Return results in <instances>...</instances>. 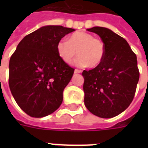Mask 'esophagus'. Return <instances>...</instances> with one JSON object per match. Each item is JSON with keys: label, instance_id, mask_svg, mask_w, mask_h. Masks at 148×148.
<instances>
[{"label": "esophagus", "instance_id": "34e87169", "mask_svg": "<svg viewBox=\"0 0 148 148\" xmlns=\"http://www.w3.org/2000/svg\"><path fill=\"white\" fill-rule=\"evenodd\" d=\"M74 73H75V74H79V73H81V71L78 69H75L74 70Z\"/></svg>", "mask_w": 148, "mask_h": 148}]
</instances>
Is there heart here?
<instances>
[{"instance_id": "heart-1", "label": "heart", "mask_w": 148, "mask_h": 148, "mask_svg": "<svg viewBox=\"0 0 148 148\" xmlns=\"http://www.w3.org/2000/svg\"><path fill=\"white\" fill-rule=\"evenodd\" d=\"M57 52L64 62L71 64L78 52L75 64L78 67H97L105 54L104 43L91 34L77 31L70 36L68 40L61 39L57 44Z\"/></svg>"}]
</instances>
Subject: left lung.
<instances>
[{
	"instance_id": "8db88e82",
	"label": "left lung",
	"mask_w": 148,
	"mask_h": 148,
	"mask_svg": "<svg viewBox=\"0 0 148 148\" xmlns=\"http://www.w3.org/2000/svg\"><path fill=\"white\" fill-rule=\"evenodd\" d=\"M105 45L101 64L82 73L84 104L93 114L110 118L125 110L133 101L139 81L137 56L127 40L111 30L94 27Z\"/></svg>"
}]
</instances>
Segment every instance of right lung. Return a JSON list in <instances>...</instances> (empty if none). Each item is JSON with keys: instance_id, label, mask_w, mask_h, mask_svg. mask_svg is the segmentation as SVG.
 <instances>
[{"instance_id": "obj_1", "label": "right lung", "mask_w": 148, "mask_h": 148, "mask_svg": "<svg viewBox=\"0 0 148 148\" xmlns=\"http://www.w3.org/2000/svg\"><path fill=\"white\" fill-rule=\"evenodd\" d=\"M75 30L58 25L41 27L25 36L9 62V87L20 108L33 117L54 112L74 68L64 62L57 44Z\"/></svg>"}]
</instances>
